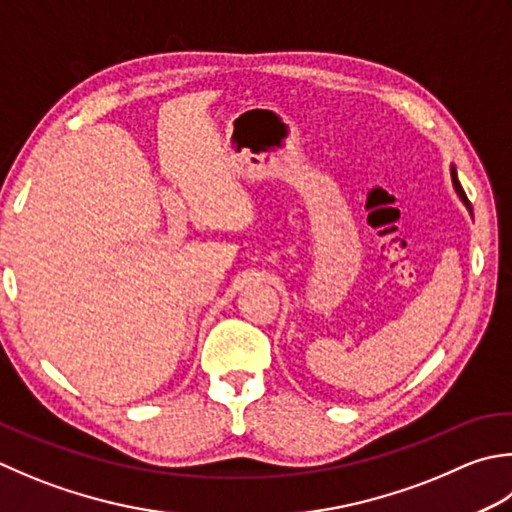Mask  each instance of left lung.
I'll return each mask as SVG.
<instances>
[{"mask_svg":"<svg viewBox=\"0 0 512 512\" xmlns=\"http://www.w3.org/2000/svg\"><path fill=\"white\" fill-rule=\"evenodd\" d=\"M450 179H453V188H455L457 197L462 199L464 206L468 208V213L473 215V208H470V202H468V197H466V193H464V188H462V184H459V179H457V170H455V166H453V164H450Z\"/></svg>","mask_w":512,"mask_h":512,"instance_id":"1","label":"left lung"}]
</instances>
